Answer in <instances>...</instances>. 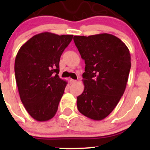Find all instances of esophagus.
<instances>
[{"label": "esophagus", "mask_w": 150, "mask_h": 150, "mask_svg": "<svg viewBox=\"0 0 150 150\" xmlns=\"http://www.w3.org/2000/svg\"><path fill=\"white\" fill-rule=\"evenodd\" d=\"M76 82H77V80H73V79H70V85H73V84L76 83Z\"/></svg>", "instance_id": "34e87169"}]
</instances>
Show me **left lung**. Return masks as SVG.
I'll list each match as a JSON object with an SVG mask.
<instances>
[{"label":"left lung","instance_id":"obj_1","mask_svg":"<svg viewBox=\"0 0 150 150\" xmlns=\"http://www.w3.org/2000/svg\"><path fill=\"white\" fill-rule=\"evenodd\" d=\"M74 42L85 60L83 92L77 97L80 112L101 120L110 114L123 96L131 62L127 46L112 34L74 36Z\"/></svg>","mask_w":150,"mask_h":150}]
</instances>
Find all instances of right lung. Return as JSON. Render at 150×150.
<instances>
[{
	"label": "right lung",
	"instance_id": "add662e5",
	"mask_svg": "<svg viewBox=\"0 0 150 150\" xmlns=\"http://www.w3.org/2000/svg\"><path fill=\"white\" fill-rule=\"evenodd\" d=\"M73 35L42 32L17 53L15 74L20 99L34 120L46 121L57 112L67 82L58 76L60 58Z\"/></svg>",
	"mask_w": 150,
	"mask_h": 150
}]
</instances>
